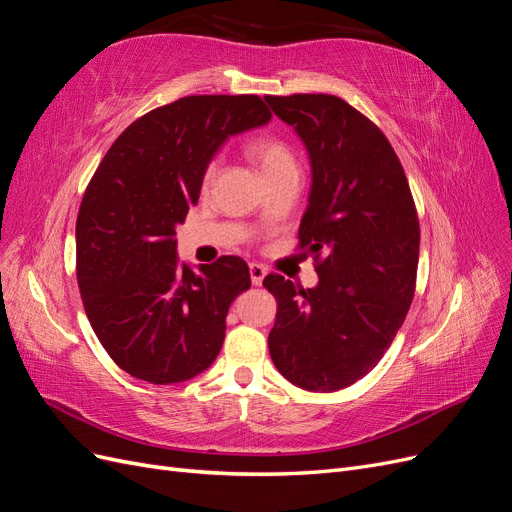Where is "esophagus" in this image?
Segmentation results:
<instances>
[{
	"label": "esophagus",
	"instance_id": "obj_1",
	"mask_svg": "<svg viewBox=\"0 0 512 512\" xmlns=\"http://www.w3.org/2000/svg\"><path fill=\"white\" fill-rule=\"evenodd\" d=\"M250 277L254 286H262V280L267 277V267L258 265V262H250Z\"/></svg>",
	"mask_w": 512,
	"mask_h": 512
}]
</instances>
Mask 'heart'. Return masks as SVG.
Returning a JSON list of instances; mask_svg holds the SVG:
<instances>
[{
  "mask_svg": "<svg viewBox=\"0 0 512 512\" xmlns=\"http://www.w3.org/2000/svg\"><path fill=\"white\" fill-rule=\"evenodd\" d=\"M247 151H250V158L260 168L262 177L282 173V170H288V168H297L290 149L282 141H277V138H273V136L256 138V141L250 145V149H247ZM213 173H215V166L211 164L207 168V173H205V183L211 181Z\"/></svg>",
  "mask_w": 512,
  "mask_h": 512,
  "instance_id": "heart-1",
  "label": "heart"
}]
</instances>
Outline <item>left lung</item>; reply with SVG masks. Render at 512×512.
<instances>
[{"label": "left lung", "mask_w": 512, "mask_h": 512, "mask_svg": "<svg viewBox=\"0 0 512 512\" xmlns=\"http://www.w3.org/2000/svg\"><path fill=\"white\" fill-rule=\"evenodd\" d=\"M303 141L312 188L299 226L318 284L267 275L277 299L269 352L305 391L331 393L378 365L406 320L418 267L416 207L386 136L337 96H265Z\"/></svg>", "instance_id": "obj_1"}]
</instances>
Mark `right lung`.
<instances>
[{
	"label": "right lung",
	"instance_id": "1",
	"mask_svg": "<svg viewBox=\"0 0 512 512\" xmlns=\"http://www.w3.org/2000/svg\"><path fill=\"white\" fill-rule=\"evenodd\" d=\"M258 96H188L119 134L83 196L76 277L108 356L151 384L185 382L220 354L230 303L252 286L239 256L179 262L175 228L194 205L218 149L265 126Z\"/></svg>",
	"mask_w": 512,
	"mask_h": 512
}]
</instances>
